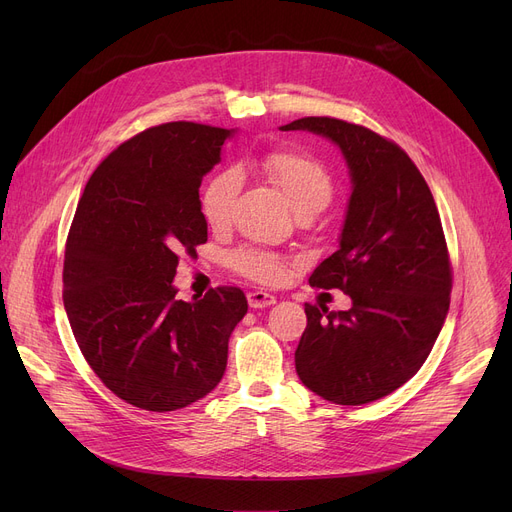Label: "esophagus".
Instances as JSON below:
<instances>
[{
	"label": "esophagus",
	"instance_id": "34e87169",
	"mask_svg": "<svg viewBox=\"0 0 512 512\" xmlns=\"http://www.w3.org/2000/svg\"><path fill=\"white\" fill-rule=\"evenodd\" d=\"M247 301L251 309H263V307H270L276 303V297L270 292H263V290H253L247 294Z\"/></svg>",
	"mask_w": 512,
	"mask_h": 512
}]
</instances>
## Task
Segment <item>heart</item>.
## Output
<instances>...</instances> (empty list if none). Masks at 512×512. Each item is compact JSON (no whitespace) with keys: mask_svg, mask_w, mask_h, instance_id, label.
<instances>
[{"mask_svg":"<svg viewBox=\"0 0 512 512\" xmlns=\"http://www.w3.org/2000/svg\"><path fill=\"white\" fill-rule=\"evenodd\" d=\"M259 168L280 188L299 215H315L332 201V176L313 155L301 151H274L259 161ZM238 191L240 174L232 168L215 172L205 182L199 207L209 228L224 230L230 226ZM230 263L236 272L263 284H276L286 278V263L274 253L240 249L230 257Z\"/></svg>","mask_w":512,"mask_h":512,"instance_id":"1","label":"heart"}]
</instances>
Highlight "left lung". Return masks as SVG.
Returning <instances> with one entry per match:
<instances>
[{"mask_svg":"<svg viewBox=\"0 0 512 512\" xmlns=\"http://www.w3.org/2000/svg\"><path fill=\"white\" fill-rule=\"evenodd\" d=\"M280 130L332 141L351 178L338 251L309 284L346 292L353 307L305 305L294 365L324 400L367 405L413 378L444 326L452 276L440 213L411 157L373 130L336 118H301Z\"/></svg>","mask_w":512,"mask_h":512,"instance_id":"obj_1","label":"left lung"}]
</instances>
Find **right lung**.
I'll use <instances>...</instances> for the list:
<instances>
[{"mask_svg":"<svg viewBox=\"0 0 512 512\" xmlns=\"http://www.w3.org/2000/svg\"><path fill=\"white\" fill-rule=\"evenodd\" d=\"M236 128L168 122L107 155L78 201L64 307L80 353L116 396L166 413L220 384L249 305L240 288L176 299L178 253L207 240L199 186Z\"/></svg>","mask_w":512,"mask_h":512,"instance_id":"add662e5","label":"right lung"}]
</instances>
